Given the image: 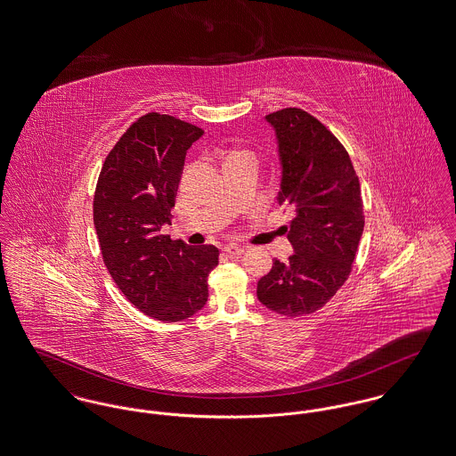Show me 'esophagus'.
I'll use <instances>...</instances> for the list:
<instances>
[{"mask_svg": "<svg viewBox=\"0 0 456 456\" xmlns=\"http://www.w3.org/2000/svg\"><path fill=\"white\" fill-rule=\"evenodd\" d=\"M224 251H225L227 255H231V256H240V255L244 253V246L231 242V244H225V246H224Z\"/></svg>", "mask_w": 456, "mask_h": 456, "instance_id": "obj_1", "label": "esophagus"}]
</instances>
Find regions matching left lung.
<instances>
[{"instance_id":"left-lung-1","label":"left lung","mask_w":456,"mask_h":456,"mask_svg":"<svg viewBox=\"0 0 456 456\" xmlns=\"http://www.w3.org/2000/svg\"><path fill=\"white\" fill-rule=\"evenodd\" d=\"M265 120L281 161L277 203L295 214L286 227L295 253L288 262L273 260L256 297L279 315L301 317L348 279L365 224L362 192L348 151L315 117L282 108Z\"/></svg>"}]
</instances>
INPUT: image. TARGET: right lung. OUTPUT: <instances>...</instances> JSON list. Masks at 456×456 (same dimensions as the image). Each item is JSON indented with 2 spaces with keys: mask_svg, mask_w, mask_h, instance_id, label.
<instances>
[{
  "mask_svg": "<svg viewBox=\"0 0 456 456\" xmlns=\"http://www.w3.org/2000/svg\"><path fill=\"white\" fill-rule=\"evenodd\" d=\"M203 131L170 115L146 113L103 163L94 192V227L103 262L118 289L142 314L179 322L208 301L214 244L189 246L161 234L170 224L191 144Z\"/></svg>",
  "mask_w": 456,
  "mask_h": 456,
  "instance_id": "1",
  "label": "right lung"
}]
</instances>
